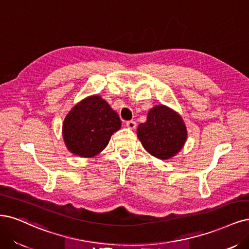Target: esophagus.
Returning <instances> with one entry per match:
<instances>
[{
    "mask_svg": "<svg viewBox=\"0 0 249 249\" xmlns=\"http://www.w3.org/2000/svg\"><path fill=\"white\" fill-rule=\"evenodd\" d=\"M126 127L130 128V130H134V128H136V123L133 122V121H130V122H126L125 124Z\"/></svg>",
    "mask_w": 249,
    "mask_h": 249,
    "instance_id": "34e87169",
    "label": "esophagus"
}]
</instances>
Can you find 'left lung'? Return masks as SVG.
<instances>
[{"mask_svg": "<svg viewBox=\"0 0 249 249\" xmlns=\"http://www.w3.org/2000/svg\"><path fill=\"white\" fill-rule=\"evenodd\" d=\"M144 149L160 160H170L184 146L187 130L182 117L165 105L152 107L144 124L137 128Z\"/></svg>", "mask_w": 249, "mask_h": 249, "instance_id": "8db88e82", "label": "left lung"}]
</instances>
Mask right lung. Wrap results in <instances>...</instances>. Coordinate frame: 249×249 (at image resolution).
<instances>
[{"instance_id": "add662e5", "label": "right lung", "mask_w": 249, "mask_h": 249, "mask_svg": "<svg viewBox=\"0 0 249 249\" xmlns=\"http://www.w3.org/2000/svg\"><path fill=\"white\" fill-rule=\"evenodd\" d=\"M122 127L118 114L100 96L81 100L64 119L63 139L68 150L81 158L96 157Z\"/></svg>"}]
</instances>
